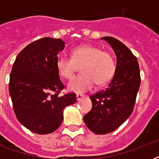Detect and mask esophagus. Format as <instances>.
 <instances>
[{"label":"esophagus","instance_id":"esophagus-1","mask_svg":"<svg viewBox=\"0 0 159 159\" xmlns=\"http://www.w3.org/2000/svg\"><path fill=\"white\" fill-rule=\"evenodd\" d=\"M76 97H77V101H80V100L82 99V98H83V97H84V96L82 94H77Z\"/></svg>","mask_w":159,"mask_h":159}]
</instances>
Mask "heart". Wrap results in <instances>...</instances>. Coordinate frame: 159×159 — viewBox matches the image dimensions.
I'll list each match as a JSON object with an SVG mask.
<instances>
[{"label":"heart","instance_id":"obj_1","mask_svg":"<svg viewBox=\"0 0 159 159\" xmlns=\"http://www.w3.org/2000/svg\"><path fill=\"white\" fill-rule=\"evenodd\" d=\"M77 66H81V74L74 77L68 84L71 92L82 93L91 89L96 83L103 86L114 76L116 64L113 57L97 46L83 44L72 50L71 57L59 56L56 61L58 74L64 79H71Z\"/></svg>","mask_w":159,"mask_h":159}]
</instances>
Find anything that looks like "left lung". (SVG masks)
<instances>
[{
    "label": "left lung",
    "mask_w": 159,
    "mask_h": 159,
    "mask_svg": "<svg viewBox=\"0 0 159 159\" xmlns=\"http://www.w3.org/2000/svg\"><path fill=\"white\" fill-rule=\"evenodd\" d=\"M102 39L111 44L117 63L108 87L90 96L92 108L83 117L87 128L97 134L116 130L129 117L140 86L137 57L118 39L109 36Z\"/></svg>",
    "instance_id": "left-lung-1"
}]
</instances>
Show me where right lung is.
Wrapping results in <instances>:
<instances>
[{
  "instance_id": "add662e5",
  "label": "right lung",
  "mask_w": 159,
  "mask_h": 159,
  "mask_svg": "<svg viewBox=\"0 0 159 159\" xmlns=\"http://www.w3.org/2000/svg\"><path fill=\"white\" fill-rule=\"evenodd\" d=\"M64 41L49 37L34 41L20 52L10 75L9 92L18 120L39 134L53 133L63 120V110L74 104L75 93L63 96L56 67Z\"/></svg>"
}]
</instances>
